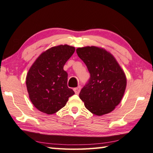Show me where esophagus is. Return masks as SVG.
Segmentation results:
<instances>
[{"instance_id": "obj_1", "label": "esophagus", "mask_w": 153, "mask_h": 153, "mask_svg": "<svg viewBox=\"0 0 153 153\" xmlns=\"http://www.w3.org/2000/svg\"><path fill=\"white\" fill-rule=\"evenodd\" d=\"M80 90H81V87L80 86H77V88H75L74 89L75 93H76V94H78L79 92H80Z\"/></svg>"}]
</instances>
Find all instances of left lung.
<instances>
[{
    "instance_id": "8db88e82",
    "label": "left lung",
    "mask_w": 153,
    "mask_h": 153,
    "mask_svg": "<svg viewBox=\"0 0 153 153\" xmlns=\"http://www.w3.org/2000/svg\"><path fill=\"white\" fill-rule=\"evenodd\" d=\"M76 53L86 64L90 77L79 98L96 115L109 113L120 104L125 93L126 74L112 54L98 46L77 48Z\"/></svg>"
}]
</instances>
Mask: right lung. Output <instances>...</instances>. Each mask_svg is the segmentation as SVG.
Listing matches in <instances>:
<instances>
[{
  "mask_svg": "<svg viewBox=\"0 0 153 153\" xmlns=\"http://www.w3.org/2000/svg\"><path fill=\"white\" fill-rule=\"evenodd\" d=\"M75 52L67 45L53 46L36 59L27 72L26 86L33 106L51 115L65 107L74 90L67 87V73L63 67Z\"/></svg>",
  "mask_w": 153,
  "mask_h": 153,
  "instance_id": "right-lung-1",
  "label": "right lung"
}]
</instances>
